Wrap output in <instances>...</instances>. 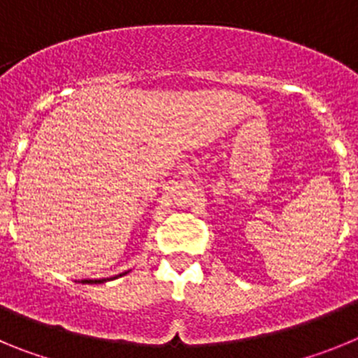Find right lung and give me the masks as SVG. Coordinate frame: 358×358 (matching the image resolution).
Masks as SVG:
<instances>
[{
	"instance_id": "add662e5",
	"label": "right lung",
	"mask_w": 358,
	"mask_h": 358,
	"mask_svg": "<svg viewBox=\"0 0 358 358\" xmlns=\"http://www.w3.org/2000/svg\"><path fill=\"white\" fill-rule=\"evenodd\" d=\"M122 276V274H120ZM106 280H82V283H103Z\"/></svg>"
}]
</instances>
